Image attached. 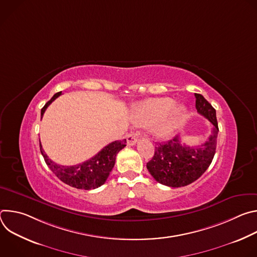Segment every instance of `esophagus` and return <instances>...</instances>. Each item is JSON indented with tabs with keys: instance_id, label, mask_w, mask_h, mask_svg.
<instances>
[{
	"instance_id": "esophagus-1",
	"label": "esophagus",
	"mask_w": 257,
	"mask_h": 257,
	"mask_svg": "<svg viewBox=\"0 0 257 257\" xmlns=\"http://www.w3.org/2000/svg\"><path fill=\"white\" fill-rule=\"evenodd\" d=\"M126 139H127V144L128 145H134L137 142V134L130 133V134L127 135Z\"/></svg>"
}]
</instances>
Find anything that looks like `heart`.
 <instances>
[{"instance_id":"obj_1","label":"heart","mask_w":257,"mask_h":257,"mask_svg":"<svg viewBox=\"0 0 257 257\" xmlns=\"http://www.w3.org/2000/svg\"><path fill=\"white\" fill-rule=\"evenodd\" d=\"M185 115L184 105H175L171 97H158L139 102L134 109L133 120L137 125L154 124V134L165 137L176 129Z\"/></svg>"}]
</instances>
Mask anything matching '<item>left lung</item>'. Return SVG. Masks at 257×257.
Instances as JSON below:
<instances>
[{"mask_svg": "<svg viewBox=\"0 0 257 257\" xmlns=\"http://www.w3.org/2000/svg\"><path fill=\"white\" fill-rule=\"evenodd\" d=\"M197 112L205 117L212 129L208 139L197 146H186L179 135L166 142H156L153 159L146 164L156 181L169 187H182L196 181L209 167L215 154L218 126L215 109L199 93H195Z\"/></svg>", "mask_w": 257, "mask_h": 257, "instance_id": "obj_1", "label": "left lung"}]
</instances>
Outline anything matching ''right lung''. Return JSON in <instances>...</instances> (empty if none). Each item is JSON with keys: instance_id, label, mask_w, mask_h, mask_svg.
I'll use <instances>...</instances> for the list:
<instances>
[{"instance_id": "right-lung-1", "label": "right lung", "mask_w": 257, "mask_h": 257, "mask_svg": "<svg viewBox=\"0 0 257 257\" xmlns=\"http://www.w3.org/2000/svg\"><path fill=\"white\" fill-rule=\"evenodd\" d=\"M62 91L56 93L42 108L41 118H43L47 107L58 97ZM126 146V139L117 140L106 146L88 161L75 166H62L54 163L43 150L40 142L41 153L45 159L46 164L51 171L67 185L77 189L90 190L95 189L106 181L109 173L113 170L118 153Z\"/></svg>"}]
</instances>
